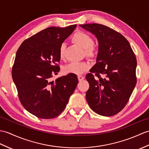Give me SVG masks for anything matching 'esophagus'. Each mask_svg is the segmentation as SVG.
<instances>
[{"mask_svg": "<svg viewBox=\"0 0 149 149\" xmlns=\"http://www.w3.org/2000/svg\"><path fill=\"white\" fill-rule=\"evenodd\" d=\"M84 77H83L82 75H78V79H79V81H82V80H84Z\"/></svg>", "mask_w": 149, "mask_h": 149, "instance_id": "1", "label": "esophagus"}]
</instances>
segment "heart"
<instances>
[{
	"instance_id": "heart-1",
	"label": "heart",
	"mask_w": 149,
	"mask_h": 149,
	"mask_svg": "<svg viewBox=\"0 0 149 149\" xmlns=\"http://www.w3.org/2000/svg\"><path fill=\"white\" fill-rule=\"evenodd\" d=\"M72 41L78 46L85 49L86 54L88 57L95 58L98 53V49L93 44L92 37L84 32H76L72 38ZM65 44H62L59 49V57L62 60L65 54ZM89 65L86 62H72L67 65L63 69L65 73H72L74 74H81L88 69Z\"/></svg>"
}]
</instances>
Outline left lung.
<instances>
[{
	"mask_svg": "<svg viewBox=\"0 0 149 149\" xmlns=\"http://www.w3.org/2000/svg\"><path fill=\"white\" fill-rule=\"evenodd\" d=\"M98 41L96 63L86 76L89 84L86 98L91 109L103 116L121 111L136 83V56L120 33L101 24L80 25Z\"/></svg>",
	"mask_w": 149,
	"mask_h": 149,
	"instance_id": "8db88e82",
	"label": "left lung"
}]
</instances>
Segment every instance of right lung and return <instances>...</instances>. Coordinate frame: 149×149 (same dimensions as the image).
Instances as JSON below:
<instances>
[{"mask_svg": "<svg viewBox=\"0 0 149 149\" xmlns=\"http://www.w3.org/2000/svg\"><path fill=\"white\" fill-rule=\"evenodd\" d=\"M76 26L47 28L24 40L16 52L12 77L19 101L39 118L60 115L78 84L77 76L72 73L51 80L60 71L61 45Z\"/></svg>", "mask_w": 149, "mask_h": 149, "instance_id": "add662e5", "label": "right lung"}]
</instances>
